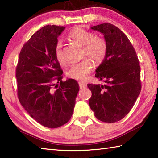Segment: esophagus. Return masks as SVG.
<instances>
[{
  "label": "esophagus",
  "instance_id": "1",
  "mask_svg": "<svg viewBox=\"0 0 158 158\" xmlns=\"http://www.w3.org/2000/svg\"><path fill=\"white\" fill-rule=\"evenodd\" d=\"M79 87H80V89H85V87H86V84H85V83L84 82V81H79Z\"/></svg>",
  "mask_w": 158,
  "mask_h": 158
}]
</instances>
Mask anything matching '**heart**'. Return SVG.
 <instances>
[{"instance_id": "1", "label": "heart", "mask_w": 158, "mask_h": 158, "mask_svg": "<svg viewBox=\"0 0 158 158\" xmlns=\"http://www.w3.org/2000/svg\"><path fill=\"white\" fill-rule=\"evenodd\" d=\"M68 37L77 43L84 46V55L89 56L95 63H100L105 58L107 52V44L102 37H95L91 32L81 28L73 29L69 33ZM54 53L58 62L60 63L65 62V56L61 41H58L56 44ZM92 67L91 60L85 58L80 62L72 65L68 71V75L72 79L84 80L89 76Z\"/></svg>"}]
</instances>
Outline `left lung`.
I'll return each instance as SVG.
<instances>
[{"label": "left lung", "instance_id": "obj_1", "mask_svg": "<svg viewBox=\"0 0 158 158\" xmlns=\"http://www.w3.org/2000/svg\"><path fill=\"white\" fill-rule=\"evenodd\" d=\"M90 28L104 35L107 52L95 75L104 84L87 85L92 93L89 105L98 120L115 123L129 113L141 92L139 61L129 39L116 26L104 23Z\"/></svg>", "mask_w": 158, "mask_h": 158}]
</instances>
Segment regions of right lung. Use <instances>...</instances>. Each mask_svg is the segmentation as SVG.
Listing matches in <instances>:
<instances>
[{
    "instance_id": "obj_1",
    "label": "right lung",
    "mask_w": 158,
    "mask_h": 158,
    "mask_svg": "<svg viewBox=\"0 0 158 158\" xmlns=\"http://www.w3.org/2000/svg\"><path fill=\"white\" fill-rule=\"evenodd\" d=\"M65 27L45 26L23 44L16 69L21 105L38 123L56 128L73 114L79 90L76 80L63 81V70L55 57L58 37Z\"/></svg>"
}]
</instances>
